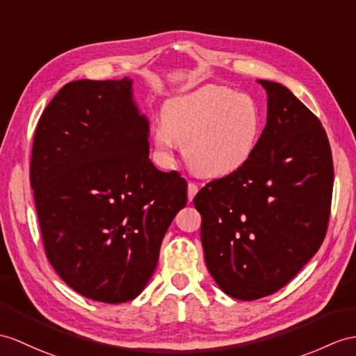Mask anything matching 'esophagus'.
Returning <instances> with one entry per match:
<instances>
[{
	"label": "esophagus",
	"mask_w": 356,
	"mask_h": 356,
	"mask_svg": "<svg viewBox=\"0 0 356 356\" xmlns=\"http://www.w3.org/2000/svg\"><path fill=\"white\" fill-rule=\"evenodd\" d=\"M197 190H199V187L195 183H188V186H187V197H188L190 202L193 201V197L196 196Z\"/></svg>",
	"instance_id": "obj_1"
}]
</instances>
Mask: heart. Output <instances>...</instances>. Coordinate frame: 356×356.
<instances>
[{
	"label": "heart",
	"instance_id": "1",
	"mask_svg": "<svg viewBox=\"0 0 356 356\" xmlns=\"http://www.w3.org/2000/svg\"><path fill=\"white\" fill-rule=\"evenodd\" d=\"M154 145L170 155L183 146L188 168L205 178L232 175L254 157L263 133V111L248 93L204 86L164 104Z\"/></svg>",
	"mask_w": 356,
	"mask_h": 356
}]
</instances>
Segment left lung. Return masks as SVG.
I'll return each instance as SVG.
<instances>
[{"instance_id": "8db88e82", "label": "left lung", "mask_w": 356, "mask_h": 356, "mask_svg": "<svg viewBox=\"0 0 356 356\" xmlns=\"http://www.w3.org/2000/svg\"><path fill=\"white\" fill-rule=\"evenodd\" d=\"M258 83L267 92V122L254 157L193 199L208 272L240 300L278 291L313 258L326 236L334 186L320 120L285 86Z\"/></svg>"}]
</instances>
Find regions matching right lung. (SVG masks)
<instances>
[{
  "mask_svg": "<svg viewBox=\"0 0 356 356\" xmlns=\"http://www.w3.org/2000/svg\"><path fill=\"white\" fill-rule=\"evenodd\" d=\"M148 136L128 76L67 83L39 119L30 181L43 246L84 298H137L187 204L186 179L154 166Z\"/></svg>",
  "mask_w": 356,
  "mask_h": 356,
  "instance_id": "1",
  "label": "right lung"
}]
</instances>
